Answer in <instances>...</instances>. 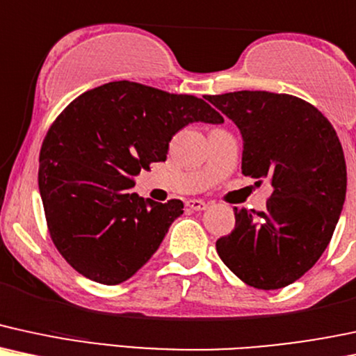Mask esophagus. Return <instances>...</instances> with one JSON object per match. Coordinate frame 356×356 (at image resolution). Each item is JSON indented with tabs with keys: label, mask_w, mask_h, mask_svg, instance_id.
Returning a JSON list of instances; mask_svg holds the SVG:
<instances>
[{
	"label": "esophagus",
	"mask_w": 356,
	"mask_h": 356,
	"mask_svg": "<svg viewBox=\"0 0 356 356\" xmlns=\"http://www.w3.org/2000/svg\"><path fill=\"white\" fill-rule=\"evenodd\" d=\"M186 207L190 208V210L203 211V210H207V208H208V203H204L203 200H188Z\"/></svg>",
	"instance_id": "esophagus-1"
}]
</instances>
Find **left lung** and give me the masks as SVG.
<instances>
[{
    "mask_svg": "<svg viewBox=\"0 0 356 356\" xmlns=\"http://www.w3.org/2000/svg\"><path fill=\"white\" fill-rule=\"evenodd\" d=\"M207 99L240 129L241 173L273 186L265 211L235 208V229L216 241V252L246 285L288 286L318 261L343 210L346 165L337 131L291 95L235 91Z\"/></svg>",
    "mask_w": 356,
    "mask_h": 356,
    "instance_id": "1",
    "label": "left lung"
}]
</instances>
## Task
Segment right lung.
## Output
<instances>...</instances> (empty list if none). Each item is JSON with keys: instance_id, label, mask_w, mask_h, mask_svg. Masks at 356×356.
Returning <instances> with one entry per match:
<instances>
[{"instance_id": "1", "label": "right lung", "mask_w": 356, "mask_h": 356, "mask_svg": "<svg viewBox=\"0 0 356 356\" xmlns=\"http://www.w3.org/2000/svg\"><path fill=\"white\" fill-rule=\"evenodd\" d=\"M223 123L202 98L133 81L78 96L54 120L40 152L38 185L49 235L83 277L118 285L160 248L183 202L133 193L135 177L165 161L186 124Z\"/></svg>"}]
</instances>
